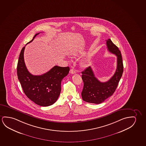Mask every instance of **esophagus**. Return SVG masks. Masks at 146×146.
<instances>
[{"instance_id":"obj_1","label":"esophagus","mask_w":146,"mask_h":146,"mask_svg":"<svg viewBox=\"0 0 146 146\" xmlns=\"http://www.w3.org/2000/svg\"><path fill=\"white\" fill-rule=\"evenodd\" d=\"M70 74H76V70H75L72 68V69H70Z\"/></svg>"}]
</instances>
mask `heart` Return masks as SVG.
I'll use <instances>...</instances> for the list:
<instances>
[{"label":"heart","instance_id":"obj_1","mask_svg":"<svg viewBox=\"0 0 146 146\" xmlns=\"http://www.w3.org/2000/svg\"><path fill=\"white\" fill-rule=\"evenodd\" d=\"M88 65V63L86 61H83L81 63V65H82V66L83 67V68L87 67Z\"/></svg>","mask_w":146,"mask_h":146}]
</instances>
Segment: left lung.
<instances>
[{"mask_svg": "<svg viewBox=\"0 0 146 146\" xmlns=\"http://www.w3.org/2000/svg\"><path fill=\"white\" fill-rule=\"evenodd\" d=\"M106 41L108 50L117 56L116 70L113 76L106 82L99 81L90 66L82 72L84 82L82 97L83 100L87 102L100 104L104 102L115 91L122 76L123 65L120 51L110 39Z\"/></svg>", "mask_w": 146, "mask_h": 146, "instance_id": "8db88e82", "label": "left lung"}]
</instances>
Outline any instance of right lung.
Here are the masks:
<instances>
[{
  "instance_id": "add662e5",
  "label": "right lung",
  "mask_w": 146,
  "mask_h": 146,
  "mask_svg": "<svg viewBox=\"0 0 146 146\" xmlns=\"http://www.w3.org/2000/svg\"><path fill=\"white\" fill-rule=\"evenodd\" d=\"M33 39L28 43L33 41ZM25 46L22 48L17 65V75L25 94L35 104L45 107L53 104L61 92V81L68 75L69 67L54 66L44 74L34 76L30 74L24 61Z\"/></svg>"
}]
</instances>
